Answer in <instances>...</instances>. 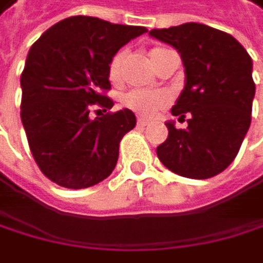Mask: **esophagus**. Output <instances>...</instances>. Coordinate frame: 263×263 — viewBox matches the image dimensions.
Masks as SVG:
<instances>
[{
    "label": "esophagus",
    "instance_id": "34e87169",
    "mask_svg": "<svg viewBox=\"0 0 263 263\" xmlns=\"http://www.w3.org/2000/svg\"><path fill=\"white\" fill-rule=\"evenodd\" d=\"M137 123H139V124H142V126H146V124H149V123H151V120H149V118H146V117H139V118H137Z\"/></svg>",
    "mask_w": 263,
    "mask_h": 263
}]
</instances>
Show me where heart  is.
<instances>
[{
    "mask_svg": "<svg viewBox=\"0 0 263 263\" xmlns=\"http://www.w3.org/2000/svg\"><path fill=\"white\" fill-rule=\"evenodd\" d=\"M165 48H154L149 55L151 59L154 55H157L159 52H162ZM126 59V51H120L117 52L110 64H109V78L112 82H120L121 81V71H123V62ZM121 103L124 107L134 110L140 115L145 117H151L154 115L157 110H160L165 104H166V95L162 91H146V90H129L127 93H124Z\"/></svg>",
    "mask_w": 263,
    "mask_h": 263,
    "instance_id": "1",
    "label": "heart"
}]
</instances>
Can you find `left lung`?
I'll use <instances>...</instances> for the list:
<instances>
[{"label":"left lung","instance_id":"left-lung-1","mask_svg":"<svg viewBox=\"0 0 263 263\" xmlns=\"http://www.w3.org/2000/svg\"><path fill=\"white\" fill-rule=\"evenodd\" d=\"M149 35L181 54L185 85L172 114L182 121L189 117L187 129L165 123L168 137L157 146V157L179 176L212 178L235 159L250 129L253 61L231 34L201 23L151 29Z\"/></svg>","mask_w":263,"mask_h":263}]
</instances>
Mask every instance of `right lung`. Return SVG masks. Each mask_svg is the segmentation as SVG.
Here are the masks:
<instances>
[{"instance_id": "obj_1", "label": "right lung", "mask_w": 263, "mask_h": 263, "mask_svg": "<svg viewBox=\"0 0 263 263\" xmlns=\"http://www.w3.org/2000/svg\"><path fill=\"white\" fill-rule=\"evenodd\" d=\"M148 32L95 16H70L31 46L22 73V123L42 173L67 189H87L117 165L120 142L136 126L133 110L90 117L114 101L109 64L121 46ZM100 112V110H98Z\"/></svg>"}]
</instances>
